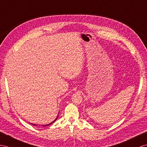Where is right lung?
<instances>
[{
    "label": "right lung",
    "instance_id": "obj_1",
    "mask_svg": "<svg viewBox=\"0 0 147 147\" xmlns=\"http://www.w3.org/2000/svg\"><path fill=\"white\" fill-rule=\"evenodd\" d=\"M58 115L57 116V117H56V119H55V120H53V121L52 122H51L50 123H48V124H47V125H43V126H48V125H50V124H51V123H54V122H55L56 121V120H57V119H58ZM33 125H35V126L36 125V124H33Z\"/></svg>",
    "mask_w": 147,
    "mask_h": 147
}]
</instances>
